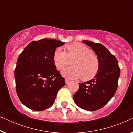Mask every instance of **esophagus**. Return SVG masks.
<instances>
[{"instance_id": "1", "label": "esophagus", "mask_w": 133, "mask_h": 133, "mask_svg": "<svg viewBox=\"0 0 133 133\" xmlns=\"http://www.w3.org/2000/svg\"><path fill=\"white\" fill-rule=\"evenodd\" d=\"M70 82V80H68V79H65V83H66V84H68Z\"/></svg>"}]
</instances>
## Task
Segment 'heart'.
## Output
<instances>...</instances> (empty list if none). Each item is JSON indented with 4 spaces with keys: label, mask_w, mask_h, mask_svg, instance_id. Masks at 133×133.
Segmentation results:
<instances>
[{
    "label": "heart",
    "mask_w": 133,
    "mask_h": 133,
    "mask_svg": "<svg viewBox=\"0 0 133 133\" xmlns=\"http://www.w3.org/2000/svg\"><path fill=\"white\" fill-rule=\"evenodd\" d=\"M67 53L61 48L54 52L53 62L59 70H62L70 63V59L74 60L72 66L62 72L63 76L69 79H79L88 81L93 79L99 70L100 63L97 56L92 51L81 43H74L66 46Z\"/></svg>",
    "instance_id": "obj_1"
}]
</instances>
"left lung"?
<instances>
[{"label":"left lung","instance_id":"8db88e82","mask_svg":"<svg viewBox=\"0 0 133 133\" xmlns=\"http://www.w3.org/2000/svg\"><path fill=\"white\" fill-rule=\"evenodd\" d=\"M82 42L90 46L97 56L99 70L92 79L79 83V90L73 99L80 108L96 111L104 107L115 94L121 71L117 59L105 46L89 41Z\"/></svg>","mask_w":133,"mask_h":133}]
</instances>
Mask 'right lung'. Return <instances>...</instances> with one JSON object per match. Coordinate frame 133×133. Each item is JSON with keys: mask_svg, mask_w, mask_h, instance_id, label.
Instances as JSON below:
<instances>
[{"mask_svg": "<svg viewBox=\"0 0 133 133\" xmlns=\"http://www.w3.org/2000/svg\"><path fill=\"white\" fill-rule=\"evenodd\" d=\"M64 42L43 39L29 43L20 54L14 70L16 90L25 106L34 111H43L54 104L65 79L53 62L56 49Z\"/></svg>", "mask_w": 133, "mask_h": 133, "instance_id": "obj_1", "label": "right lung"}]
</instances>
